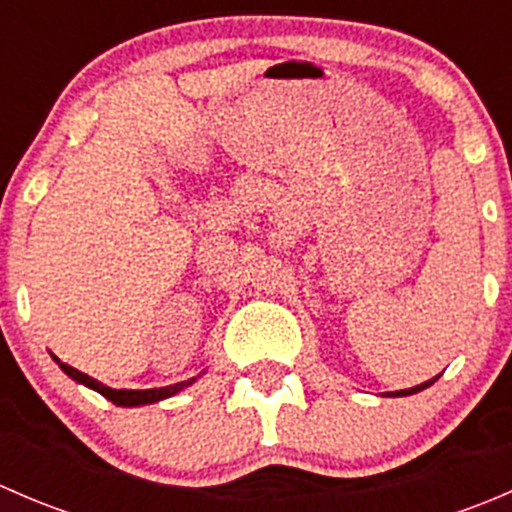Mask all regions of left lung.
<instances>
[{
  "label": "left lung",
  "mask_w": 512,
  "mask_h": 512,
  "mask_svg": "<svg viewBox=\"0 0 512 512\" xmlns=\"http://www.w3.org/2000/svg\"><path fill=\"white\" fill-rule=\"evenodd\" d=\"M441 376V374H438ZM438 376H433V379H428V381H423V384H418V386H411V389H401V391H391L389 396H411V394H418V391H423V389H428V386L433 384V381H438Z\"/></svg>",
  "instance_id": "left-lung-1"
}]
</instances>
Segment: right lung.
<instances>
[{"label":"right lung","mask_w":512,"mask_h":512,"mask_svg":"<svg viewBox=\"0 0 512 512\" xmlns=\"http://www.w3.org/2000/svg\"><path fill=\"white\" fill-rule=\"evenodd\" d=\"M54 361H56V364H59V369L64 371L66 376H71V379L76 381V384L89 386V389L98 391V394H101L103 399L113 401V404H116V406L158 404V401L170 399V396H175V394H178V391L188 389V386H193L195 381L200 379V374H198V376H193V379H188V381H180V384H170V386H160V389H141V391H138V389H111V386L101 384V381L94 379V376L84 374V371H79V369H74V366H69V364H64V361H59V359H56V356H54Z\"/></svg>","instance_id":"1"}]
</instances>
